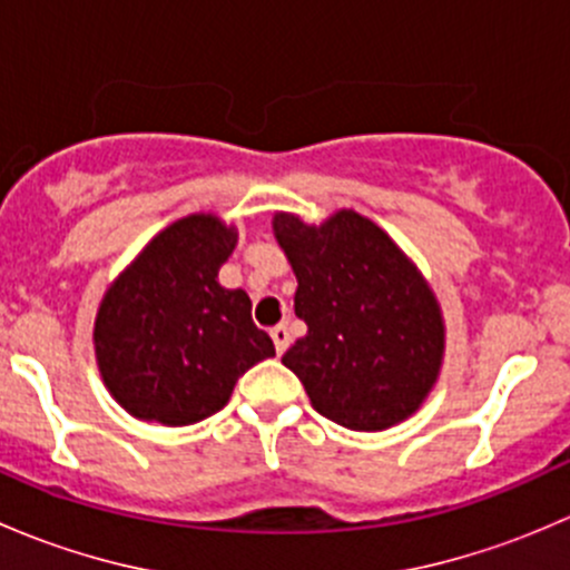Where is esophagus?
<instances>
[{"label": "esophagus", "mask_w": 570, "mask_h": 570, "mask_svg": "<svg viewBox=\"0 0 570 570\" xmlns=\"http://www.w3.org/2000/svg\"><path fill=\"white\" fill-rule=\"evenodd\" d=\"M269 336H273V344H275V353H284L286 347H289L292 336H289V327L286 325H275L273 331H269Z\"/></svg>", "instance_id": "34e87169"}]
</instances>
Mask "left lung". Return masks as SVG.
I'll return each instance as SVG.
<instances>
[{"mask_svg":"<svg viewBox=\"0 0 570 570\" xmlns=\"http://www.w3.org/2000/svg\"><path fill=\"white\" fill-rule=\"evenodd\" d=\"M275 239L297 275L306 336L284 353L308 400L350 430H386L433 389L444 353L439 303L386 232L355 212L320 228L275 215Z\"/></svg>","mask_w":570,"mask_h":570,"instance_id":"8db88e82","label":"left lung"}]
</instances>
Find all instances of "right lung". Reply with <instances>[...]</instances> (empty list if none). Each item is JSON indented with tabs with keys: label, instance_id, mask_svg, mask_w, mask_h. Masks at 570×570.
Segmentation results:
<instances>
[{
	"label": "right lung",
	"instance_id": "obj_1",
	"mask_svg": "<svg viewBox=\"0 0 570 570\" xmlns=\"http://www.w3.org/2000/svg\"><path fill=\"white\" fill-rule=\"evenodd\" d=\"M234 245L237 234L217 217H184L109 286L96 358L131 416L170 428L200 422L253 364L275 355L273 338L253 325L250 297L217 284Z\"/></svg>",
	"mask_w": 570,
	"mask_h": 570
}]
</instances>
